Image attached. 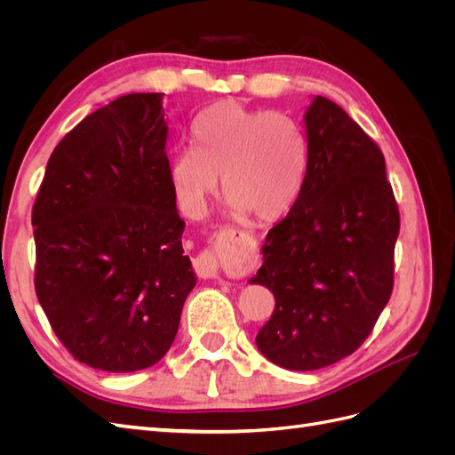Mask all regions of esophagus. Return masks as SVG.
Instances as JSON below:
<instances>
[{"mask_svg": "<svg viewBox=\"0 0 455 455\" xmlns=\"http://www.w3.org/2000/svg\"><path fill=\"white\" fill-rule=\"evenodd\" d=\"M194 269L201 279H218L220 277V264L212 252L204 251L194 259Z\"/></svg>", "mask_w": 455, "mask_h": 455, "instance_id": "esophagus-1", "label": "esophagus"}]
</instances>
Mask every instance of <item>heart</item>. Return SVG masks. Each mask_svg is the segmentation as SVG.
I'll return each instance as SVG.
<instances>
[{"mask_svg": "<svg viewBox=\"0 0 455 455\" xmlns=\"http://www.w3.org/2000/svg\"><path fill=\"white\" fill-rule=\"evenodd\" d=\"M194 146L178 148L169 178L182 211L199 216L218 189L237 212L273 222L292 209L307 171V139L283 112L218 102L197 116Z\"/></svg>", "mask_w": 455, "mask_h": 455, "instance_id": "heart-1", "label": "heart"}]
</instances>
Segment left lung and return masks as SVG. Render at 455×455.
<instances>
[{
    "instance_id": "obj_1",
    "label": "left lung",
    "mask_w": 455,
    "mask_h": 455,
    "mask_svg": "<svg viewBox=\"0 0 455 455\" xmlns=\"http://www.w3.org/2000/svg\"><path fill=\"white\" fill-rule=\"evenodd\" d=\"M307 171L249 281L275 296L256 346L286 370H319L363 346L393 292L401 216L378 144L315 96L304 114Z\"/></svg>"
}]
</instances>
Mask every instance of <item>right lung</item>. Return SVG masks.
<instances>
[{
	"instance_id": "add662e5",
	"label": "right lung",
	"mask_w": 455,
	"mask_h": 455,
	"mask_svg": "<svg viewBox=\"0 0 455 455\" xmlns=\"http://www.w3.org/2000/svg\"><path fill=\"white\" fill-rule=\"evenodd\" d=\"M167 134L163 92L119 96L54 148L34 203L37 299L64 347L96 370L159 363L197 283Z\"/></svg>"
}]
</instances>
